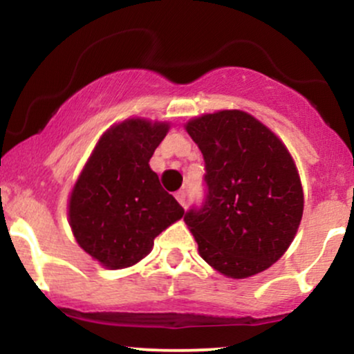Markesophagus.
Masks as SVG:
<instances>
[{
	"mask_svg": "<svg viewBox=\"0 0 354 354\" xmlns=\"http://www.w3.org/2000/svg\"><path fill=\"white\" fill-rule=\"evenodd\" d=\"M174 196H176L178 203H180L183 208H186V193H185V191H178V193L174 194Z\"/></svg>",
	"mask_w": 354,
	"mask_h": 354,
	"instance_id": "1",
	"label": "esophagus"
}]
</instances>
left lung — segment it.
<instances>
[{"label":"left lung","mask_w":354,"mask_h":354,"mask_svg":"<svg viewBox=\"0 0 354 354\" xmlns=\"http://www.w3.org/2000/svg\"><path fill=\"white\" fill-rule=\"evenodd\" d=\"M205 158V205L185 223L211 268L233 279L265 271L286 253L303 218V186L293 156L250 113L221 109L189 120Z\"/></svg>","instance_id":"8db88e82"}]
</instances>
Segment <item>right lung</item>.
<instances>
[{
    "label": "right lung",
    "mask_w": 354,
    "mask_h": 354,
    "mask_svg": "<svg viewBox=\"0 0 354 354\" xmlns=\"http://www.w3.org/2000/svg\"><path fill=\"white\" fill-rule=\"evenodd\" d=\"M169 131L168 121L128 118L103 133L81 169L68 200L75 239L108 270L136 265L154 238L183 218L149 168L154 149Z\"/></svg>",
    "instance_id": "1"
}]
</instances>
